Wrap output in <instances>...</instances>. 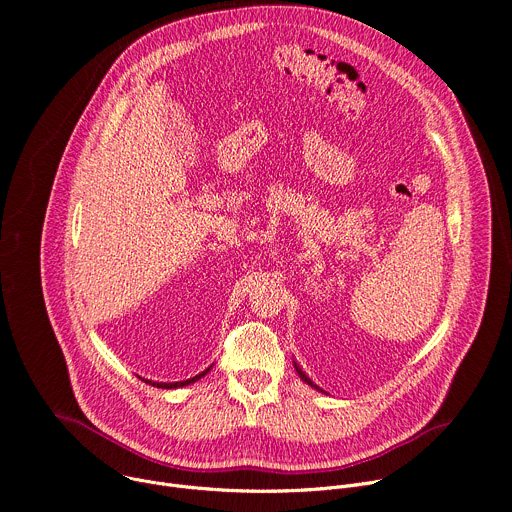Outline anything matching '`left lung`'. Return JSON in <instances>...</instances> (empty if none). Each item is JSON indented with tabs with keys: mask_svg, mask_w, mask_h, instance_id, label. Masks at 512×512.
I'll list each match as a JSON object with an SVG mask.
<instances>
[{
	"mask_svg": "<svg viewBox=\"0 0 512 512\" xmlns=\"http://www.w3.org/2000/svg\"><path fill=\"white\" fill-rule=\"evenodd\" d=\"M294 367H296V371H298V375H300V377H302V381H306V383H308V385H312V387H314V389H318V391H322V389H320V387H318V385H314V383H312V379H308V375H306V373H304V371H302V369H300V367H298V364H296V362H294ZM322 393H324V391H322Z\"/></svg>",
	"mask_w": 512,
	"mask_h": 512,
	"instance_id": "8db88e82",
	"label": "left lung"
}]
</instances>
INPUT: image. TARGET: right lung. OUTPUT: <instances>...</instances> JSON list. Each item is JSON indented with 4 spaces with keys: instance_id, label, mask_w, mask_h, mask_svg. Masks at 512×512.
Returning a JSON list of instances; mask_svg holds the SVG:
<instances>
[{
    "instance_id": "right-lung-1",
    "label": "right lung",
    "mask_w": 512,
    "mask_h": 512,
    "mask_svg": "<svg viewBox=\"0 0 512 512\" xmlns=\"http://www.w3.org/2000/svg\"><path fill=\"white\" fill-rule=\"evenodd\" d=\"M210 371V367L206 369V371H202L200 375H196V377H192V379H188V381H180V383H154V381H148V379H141V381H145L148 385H152V387H158V389H178V387H186V385H190V383H196L198 379H202L206 373Z\"/></svg>"
}]
</instances>
